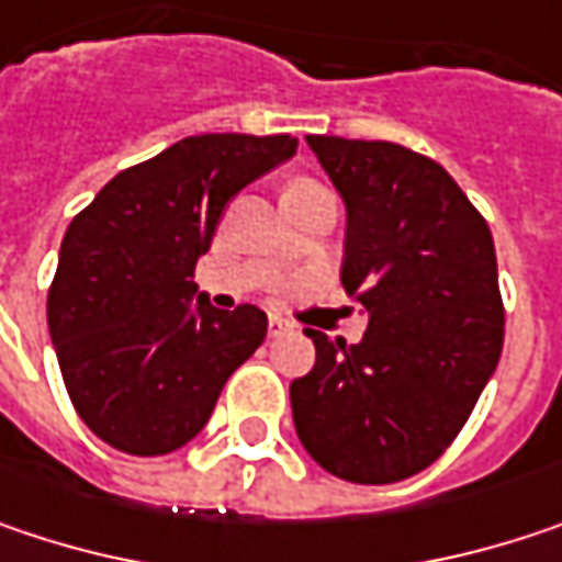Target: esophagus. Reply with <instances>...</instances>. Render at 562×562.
<instances>
[{"instance_id": "34e87169", "label": "esophagus", "mask_w": 562, "mask_h": 562, "mask_svg": "<svg viewBox=\"0 0 562 562\" xmlns=\"http://www.w3.org/2000/svg\"><path fill=\"white\" fill-rule=\"evenodd\" d=\"M292 328L285 318H280V315H270V337H280V334H285Z\"/></svg>"}]
</instances>
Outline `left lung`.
Segmentation results:
<instances>
[{"mask_svg": "<svg viewBox=\"0 0 562 562\" xmlns=\"http://www.w3.org/2000/svg\"><path fill=\"white\" fill-rule=\"evenodd\" d=\"M305 140L344 202L340 282L370 325L357 344L305 328L315 367L289 385L292 422L337 480L398 483L447 450L498 367L495 244L428 157L389 140Z\"/></svg>", "mask_w": 562, "mask_h": 562, "instance_id": "1", "label": "left lung"}]
</instances>
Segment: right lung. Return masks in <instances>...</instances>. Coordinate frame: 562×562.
Returning <instances> with one entry per match:
<instances>
[{
	"label": "right lung",
	"instance_id": "1",
	"mask_svg": "<svg viewBox=\"0 0 562 562\" xmlns=\"http://www.w3.org/2000/svg\"><path fill=\"white\" fill-rule=\"evenodd\" d=\"M289 134H195L122 170L70 222L47 328L86 428L134 457L179 450L263 344L257 305L212 308L192 270L228 202L295 154Z\"/></svg>",
	"mask_w": 562,
	"mask_h": 562
}]
</instances>
